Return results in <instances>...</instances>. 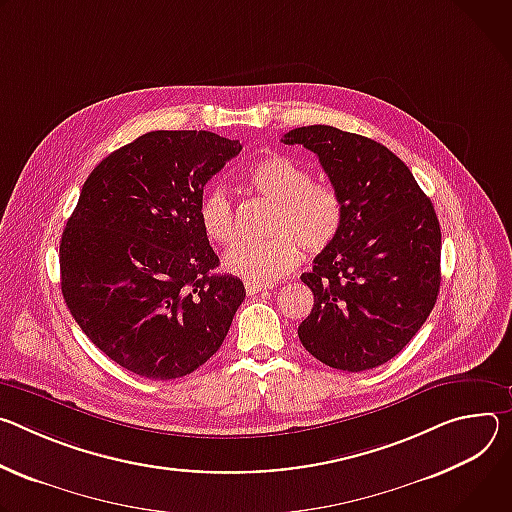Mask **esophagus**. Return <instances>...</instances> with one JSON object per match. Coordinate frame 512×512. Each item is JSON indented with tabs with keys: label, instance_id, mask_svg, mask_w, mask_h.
<instances>
[{
	"label": "esophagus",
	"instance_id": "1",
	"mask_svg": "<svg viewBox=\"0 0 512 512\" xmlns=\"http://www.w3.org/2000/svg\"><path fill=\"white\" fill-rule=\"evenodd\" d=\"M270 289V285H260V282H246V293L248 295H256V293H262Z\"/></svg>",
	"mask_w": 512,
	"mask_h": 512
}]
</instances>
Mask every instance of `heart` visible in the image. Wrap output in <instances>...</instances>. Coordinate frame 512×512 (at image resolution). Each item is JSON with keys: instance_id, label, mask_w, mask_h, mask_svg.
Here are the masks:
<instances>
[{"instance_id": "obj_1", "label": "heart", "mask_w": 512, "mask_h": 512, "mask_svg": "<svg viewBox=\"0 0 512 512\" xmlns=\"http://www.w3.org/2000/svg\"><path fill=\"white\" fill-rule=\"evenodd\" d=\"M246 179L274 203L268 217V232L274 236L236 244L223 256L227 272L266 285L297 268L301 248L315 256L335 242L344 221L342 199L331 185L313 181L309 166L285 154H270L248 168ZM199 221L211 242L230 244L236 234L230 191L221 185L205 189Z\"/></svg>"}]
</instances>
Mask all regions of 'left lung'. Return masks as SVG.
<instances>
[{
  "label": "left lung",
  "instance_id": "left-lung-1",
  "mask_svg": "<svg viewBox=\"0 0 512 512\" xmlns=\"http://www.w3.org/2000/svg\"><path fill=\"white\" fill-rule=\"evenodd\" d=\"M319 156L344 205L335 242L301 280L313 309L299 325L305 350L329 368L362 372L399 354L435 307L441 230L409 166L380 142L333 126L282 138Z\"/></svg>",
  "mask_w": 512,
  "mask_h": 512
}]
</instances>
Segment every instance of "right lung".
Returning <instances> with one entry per match:
<instances>
[{
  "instance_id": "right-lung-1",
  "label": "right lung",
  "mask_w": 512,
  "mask_h": 512,
  "mask_svg": "<svg viewBox=\"0 0 512 512\" xmlns=\"http://www.w3.org/2000/svg\"><path fill=\"white\" fill-rule=\"evenodd\" d=\"M242 144L205 130L148 132L103 158L61 240L65 303L122 368L173 380L223 344L246 297L219 274L199 221L205 183Z\"/></svg>"
}]
</instances>
